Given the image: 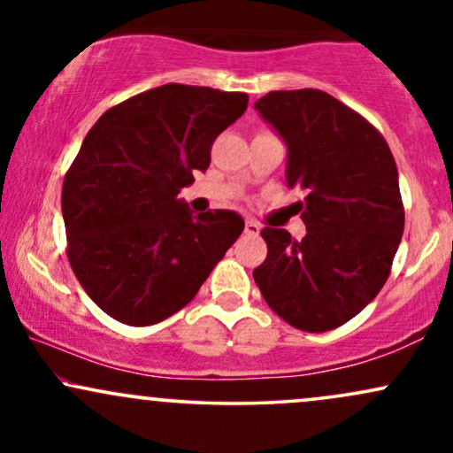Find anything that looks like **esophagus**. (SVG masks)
Wrapping results in <instances>:
<instances>
[{
	"mask_svg": "<svg viewBox=\"0 0 453 453\" xmlns=\"http://www.w3.org/2000/svg\"><path fill=\"white\" fill-rule=\"evenodd\" d=\"M259 230H262V227H259L257 221H253V219L244 221V234H249V236H257Z\"/></svg>",
	"mask_w": 453,
	"mask_h": 453,
	"instance_id": "obj_1",
	"label": "esophagus"
}]
</instances>
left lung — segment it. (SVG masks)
<instances>
[{
    "mask_svg": "<svg viewBox=\"0 0 453 453\" xmlns=\"http://www.w3.org/2000/svg\"><path fill=\"white\" fill-rule=\"evenodd\" d=\"M256 108L288 144V185L306 191V236L264 227L268 256L253 279L289 326L334 330L392 270L404 230L396 161L372 123L326 91H270Z\"/></svg>",
    "mask_w": 453,
    "mask_h": 453,
    "instance_id": "left-lung-1",
    "label": "left lung"
}]
</instances>
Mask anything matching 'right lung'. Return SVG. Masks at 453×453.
I'll list each match as a JSON object with an SVG mask.
<instances>
[{
  "label": "right lung",
  "instance_id": "right-lung-1",
  "mask_svg": "<svg viewBox=\"0 0 453 453\" xmlns=\"http://www.w3.org/2000/svg\"><path fill=\"white\" fill-rule=\"evenodd\" d=\"M249 96L168 82L108 108L61 189L67 259L106 315L153 326L189 304L241 236L232 211L191 215L179 200Z\"/></svg>",
  "mask_w": 453,
  "mask_h": 453
}]
</instances>
